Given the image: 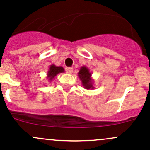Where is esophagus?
I'll list each match as a JSON object with an SVG mask.
<instances>
[{
  "instance_id": "34e87169",
  "label": "esophagus",
  "mask_w": 150,
  "mask_h": 150,
  "mask_svg": "<svg viewBox=\"0 0 150 150\" xmlns=\"http://www.w3.org/2000/svg\"><path fill=\"white\" fill-rule=\"evenodd\" d=\"M66 72L68 74H71L72 71H73V68L72 67H67L66 68Z\"/></svg>"
}]
</instances>
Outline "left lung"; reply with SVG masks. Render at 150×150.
<instances>
[{
	"label": "left lung",
	"mask_w": 150,
	"mask_h": 150,
	"mask_svg": "<svg viewBox=\"0 0 150 150\" xmlns=\"http://www.w3.org/2000/svg\"><path fill=\"white\" fill-rule=\"evenodd\" d=\"M78 77L80 80H81L82 85L84 88L87 90H93L95 87L93 86L94 81L93 79L92 78V74L90 72L88 67L86 66H82L80 67V70L78 72Z\"/></svg>",
	"instance_id": "left-lung-1"
}]
</instances>
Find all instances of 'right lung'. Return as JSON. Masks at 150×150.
I'll list each match as a JSON object with an SVG mask.
<instances>
[{
	"instance_id": "right-lung-1",
	"label": "right lung",
	"mask_w": 150,
	"mask_h": 150,
	"mask_svg": "<svg viewBox=\"0 0 150 150\" xmlns=\"http://www.w3.org/2000/svg\"><path fill=\"white\" fill-rule=\"evenodd\" d=\"M65 72L64 68L61 66H56L54 64L50 65L49 67V70L47 72V78L50 82L53 80V78L59 73Z\"/></svg>"
}]
</instances>
